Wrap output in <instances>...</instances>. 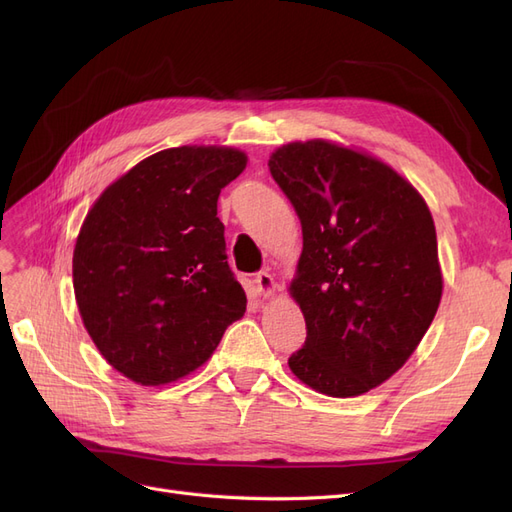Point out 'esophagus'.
Returning <instances> with one entry per match:
<instances>
[{"label":"esophagus","instance_id":"obj_1","mask_svg":"<svg viewBox=\"0 0 512 512\" xmlns=\"http://www.w3.org/2000/svg\"><path fill=\"white\" fill-rule=\"evenodd\" d=\"M254 282H256V288H258L262 299H271L273 294H275V290H277V284H275V280H273V275L267 273V271H260V273L256 275Z\"/></svg>","mask_w":512,"mask_h":512}]
</instances>
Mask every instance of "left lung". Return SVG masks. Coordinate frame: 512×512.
Wrapping results in <instances>:
<instances>
[{
	"label": "left lung",
	"instance_id": "left-lung-1",
	"mask_svg": "<svg viewBox=\"0 0 512 512\" xmlns=\"http://www.w3.org/2000/svg\"><path fill=\"white\" fill-rule=\"evenodd\" d=\"M269 170L303 228L288 292L307 339L288 367L322 395L359 397L406 365L438 312L431 211L393 166L324 138L277 147Z\"/></svg>",
	"mask_w": 512,
	"mask_h": 512
}]
</instances>
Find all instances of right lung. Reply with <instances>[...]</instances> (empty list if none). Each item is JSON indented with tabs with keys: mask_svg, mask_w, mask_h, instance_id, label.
I'll return each instance as SVG.
<instances>
[{
	"mask_svg": "<svg viewBox=\"0 0 512 512\" xmlns=\"http://www.w3.org/2000/svg\"><path fill=\"white\" fill-rule=\"evenodd\" d=\"M245 166L235 147H170L115 179L87 211L72 256L74 297L96 348L128 380L185 378L243 318L218 196Z\"/></svg>",
	"mask_w": 512,
	"mask_h": 512,
	"instance_id": "1",
	"label": "right lung"
}]
</instances>
